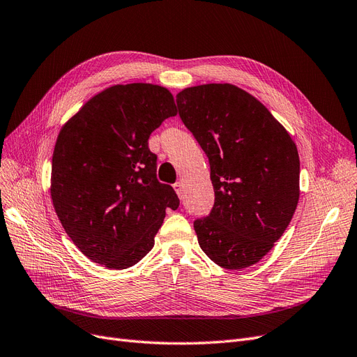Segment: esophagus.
I'll return each mask as SVG.
<instances>
[{
    "instance_id": "34e87169",
    "label": "esophagus",
    "mask_w": 357,
    "mask_h": 357,
    "mask_svg": "<svg viewBox=\"0 0 357 357\" xmlns=\"http://www.w3.org/2000/svg\"><path fill=\"white\" fill-rule=\"evenodd\" d=\"M174 188H175V191H176V194L181 197L182 199V191H183V183L179 181V182H176V183H174Z\"/></svg>"
}]
</instances>
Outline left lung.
Instances as JSON below:
<instances>
[{"label": "left lung", "mask_w": 357, "mask_h": 357, "mask_svg": "<svg viewBox=\"0 0 357 357\" xmlns=\"http://www.w3.org/2000/svg\"><path fill=\"white\" fill-rule=\"evenodd\" d=\"M176 104L208 158L215 190L212 212L194 220L199 244L222 268L252 266L271 252L296 212V144L265 105L235 85L185 88Z\"/></svg>", "instance_id": "obj_1"}]
</instances>
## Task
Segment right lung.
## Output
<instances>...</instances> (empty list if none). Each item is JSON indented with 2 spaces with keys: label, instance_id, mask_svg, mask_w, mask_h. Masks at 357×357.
<instances>
[{
  "label": "right lung",
  "instance_id": "1",
  "mask_svg": "<svg viewBox=\"0 0 357 357\" xmlns=\"http://www.w3.org/2000/svg\"><path fill=\"white\" fill-rule=\"evenodd\" d=\"M158 85H113L69 119L52 153L51 199L73 244L110 269L134 266L154 245L179 199L157 181L151 132L176 116Z\"/></svg>",
  "mask_w": 357,
  "mask_h": 357
}]
</instances>
